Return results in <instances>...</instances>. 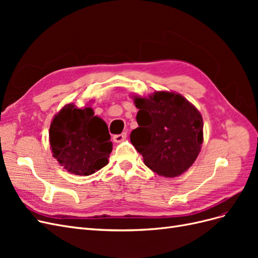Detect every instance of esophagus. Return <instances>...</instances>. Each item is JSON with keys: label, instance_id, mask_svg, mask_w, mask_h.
I'll return each mask as SVG.
<instances>
[{"label": "esophagus", "instance_id": "1", "mask_svg": "<svg viewBox=\"0 0 258 258\" xmlns=\"http://www.w3.org/2000/svg\"><path fill=\"white\" fill-rule=\"evenodd\" d=\"M126 138H127V134H126V132H122L121 135L114 136L113 140H114V142H116V143H120V142L124 141V140H126Z\"/></svg>", "mask_w": 258, "mask_h": 258}]
</instances>
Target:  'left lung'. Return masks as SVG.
<instances>
[{
	"label": "left lung",
	"instance_id": "8db88e82",
	"mask_svg": "<svg viewBox=\"0 0 258 258\" xmlns=\"http://www.w3.org/2000/svg\"><path fill=\"white\" fill-rule=\"evenodd\" d=\"M139 127L130 141L145 166L158 175L183 174L197 159L204 142V121L189 101L175 92L156 91L148 98L134 96Z\"/></svg>",
	"mask_w": 258,
	"mask_h": 258
}]
</instances>
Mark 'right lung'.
<instances>
[{
  "label": "right lung",
  "mask_w": 258,
  "mask_h": 258,
  "mask_svg": "<svg viewBox=\"0 0 258 258\" xmlns=\"http://www.w3.org/2000/svg\"><path fill=\"white\" fill-rule=\"evenodd\" d=\"M105 121L91 107L67 104L54 115L49 128L52 156L69 172L90 175L107 165L113 150Z\"/></svg>",
  "instance_id": "right-lung-1"
}]
</instances>
